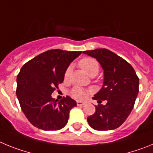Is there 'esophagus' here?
I'll use <instances>...</instances> for the list:
<instances>
[{
    "label": "esophagus",
    "mask_w": 153,
    "mask_h": 153,
    "mask_svg": "<svg viewBox=\"0 0 153 153\" xmlns=\"http://www.w3.org/2000/svg\"><path fill=\"white\" fill-rule=\"evenodd\" d=\"M76 104H77L78 106H83L85 105V102H82V101H77V102H76Z\"/></svg>",
    "instance_id": "1"
}]
</instances>
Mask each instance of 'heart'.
<instances>
[{
	"instance_id": "obj_1",
	"label": "heart",
	"mask_w": 153,
	"mask_h": 153,
	"mask_svg": "<svg viewBox=\"0 0 153 153\" xmlns=\"http://www.w3.org/2000/svg\"><path fill=\"white\" fill-rule=\"evenodd\" d=\"M79 67L83 69V71L90 76H94L97 75L100 70L98 62L93 58H83L79 62ZM70 71H71V67H69L65 72V79H67L69 77ZM87 94H88V92L80 87H75L71 91V96L76 100H84L87 97Z\"/></svg>"
}]
</instances>
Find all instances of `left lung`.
<instances>
[{
  "mask_svg": "<svg viewBox=\"0 0 153 153\" xmlns=\"http://www.w3.org/2000/svg\"><path fill=\"white\" fill-rule=\"evenodd\" d=\"M83 53L97 59L103 70L102 88L93 100L106 105L96 106L94 114L87 117L93 129L112 130L120 127L129 117L139 93V78L127 61L107 49L83 51Z\"/></svg>",
  "mask_w": 153,
  "mask_h": 153,
  "instance_id": "obj_1",
  "label": "left lung"
}]
</instances>
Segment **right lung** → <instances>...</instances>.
Masks as SVG:
<instances>
[{"instance_id":"right-lung-1","label":"right lung","mask_w":153,"mask_h":153,"mask_svg":"<svg viewBox=\"0 0 153 153\" xmlns=\"http://www.w3.org/2000/svg\"><path fill=\"white\" fill-rule=\"evenodd\" d=\"M82 51L56 49L35 56L17 76V94L23 113L33 126L45 131L59 130L68 122L76 102L67 96L56 102L51 94L64 79L69 65Z\"/></svg>"}]
</instances>
